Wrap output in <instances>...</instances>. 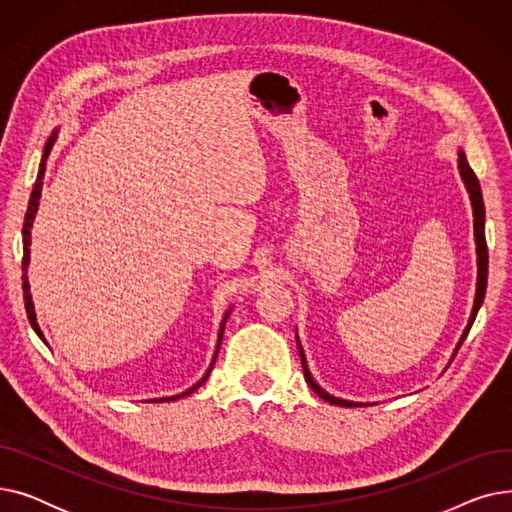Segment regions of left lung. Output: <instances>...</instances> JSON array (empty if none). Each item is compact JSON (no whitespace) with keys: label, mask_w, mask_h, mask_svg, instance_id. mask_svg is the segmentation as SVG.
I'll return each instance as SVG.
<instances>
[{"label":"left lung","mask_w":512,"mask_h":512,"mask_svg":"<svg viewBox=\"0 0 512 512\" xmlns=\"http://www.w3.org/2000/svg\"><path fill=\"white\" fill-rule=\"evenodd\" d=\"M459 170H461V176H463V180H465V186H467V191H469V195H471V205H473V226H475V245H477V292H475V305H473V313H471V319H469V324H467V328H465V332H463V338H461V342H459V346H456V351H454V355L459 353V348H461V344L465 342V338H467V334H469V330H471V326H473V321H475V315H477V311H479V307H481V303H483V297H486V286H488V245H486V228H483V224H486V213H483V199H481V186H479V180H477V176H475V172L471 170V166H469V161H467V157L461 153L459 155ZM299 344V342H297ZM299 353H301V363H303V373H305V380H307V384L311 386V390L315 392V394H319L321 398H324L326 402H330V405H338V407H357L355 402H346V400H340V398H334V396H330L328 392H324L321 390L315 382H313V378H311V373H309V369H307V361H305V355H303V348H301V344H299Z\"/></svg>","instance_id":"1"}]
</instances>
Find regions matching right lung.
I'll return each mask as SVG.
<instances>
[{
    "instance_id": "right-lung-1",
    "label": "right lung",
    "mask_w": 512,
    "mask_h": 512,
    "mask_svg": "<svg viewBox=\"0 0 512 512\" xmlns=\"http://www.w3.org/2000/svg\"><path fill=\"white\" fill-rule=\"evenodd\" d=\"M53 141H56V134H51L49 137V141H47V145H45V151H43V159H41V170H39V174H37V180H35V186H33V193H31V201H29V209H26V215H24V228H22V245H24V255H22V290H24V309H26V315H29V321H31V326H33V330L37 332V336L43 340V334H41V330H39V326H37V317H35V309H33V301H31V292H29V280H26V265H29V245H31V228H33V218H35V213H37V207H39V199H41V180H43V172H45V159H47V155H49V151H51V147H53ZM226 321V319H224ZM222 332H224V324H222V330H220V340H222ZM220 340H218V348H220ZM215 357H218V353H215ZM215 357H213V363H215ZM213 363L209 365V371L203 375V380L201 382H197L193 388H188L184 394H178V396H172V398H161V402H166V400H176V398H180V396H186V394H191V392H195L199 386H203L205 384V380L209 378V373H211V367H213Z\"/></svg>"
}]
</instances>
